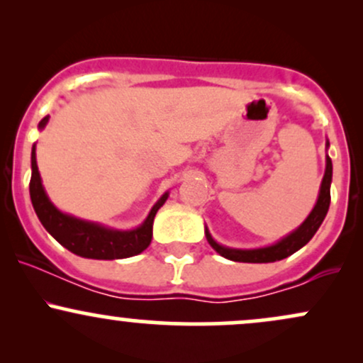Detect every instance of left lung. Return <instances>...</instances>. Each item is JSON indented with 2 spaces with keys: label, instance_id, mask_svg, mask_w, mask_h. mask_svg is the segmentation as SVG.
I'll list each match as a JSON object with an SVG mask.
<instances>
[{
  "label": "left lung",
  "instance_id": "left-lung-1",
  "mask_svg": "<svg viewBox=\"0 0 363 363\" xmlns=\"http://www.w3.org/2000/svg\"><path fill=\"white\" fill-rule=\"evenodd\" d=\"M326 147H329V143H326ZM331 179H333V164L331 158L326 155V172H324L323 182H320V189H319V198L318 203H315L314 210L311 211L309 216L303 220V223L298 228H295L291 234L286 237H283L281 240H278L277 244L268 245V247H259V249H232V247H225V245H220L216 240H213V237L210 235L208 228L205 230L206 234V240L210 242L211 247L215 249L220 256L227 257L230 261H237V262H274L285 259V257L291 256L294 252H297L298 249L303 247L309 240L314 237L318 228L323 223L324 216H326L328 210H329V203H331Z\"/></svg>",
  "mask_w": 363,
  "mask_h": 363
}]
</instances>
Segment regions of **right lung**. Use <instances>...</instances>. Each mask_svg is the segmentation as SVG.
<instances>
[{
    "label": "right lung",
    "mask_w": 363,
    "mask_h": 363,
    "mask_svg": "<svg viewBox=\"0 0 363 363\" xmlns=\"http://www.w3.org/2000/svg\"><path fill=\"white\" fill-rule=\"evenodd\" d=\"M49 116L39 123V129L48 124ZM169 193H165L153 205L143 223L133 230H114L101 223L86 222L77 216L66 215L52 205L45 194L40 181L39 167L35 160V145L32 147V177H30V199L40 223L61 245L68 251L89 259H124L143 252L152 242L153 218L158 208L165 203Z\"/></svg>",
    "instance_id": "right-lung-1"
}]
</instances>
